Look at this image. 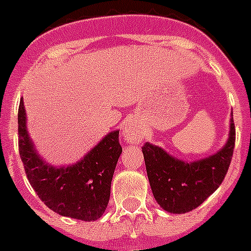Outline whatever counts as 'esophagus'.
I'll list each match as a JSON object with an SVG mask.
<instances>
[{
  "mask_svg": "<svg viewBox=\"0 0 251 251\" xmlns=\"http://www.w3.org/2000/svg\"><path fill=\"white\" fill-rule=\"evenodd\" d=\"M122 134H124V137H125V139L127 142H135V141L138 139V131L135 130V127H134V125L131 122H126Z\"/></svg>",
  "mask_w": 251,
  "mask_h": 251,
  "instance_id": "esophagus-1",
  "label": "esophagus"
}]
</instances>
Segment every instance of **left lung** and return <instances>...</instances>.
Segmentation results:
<instances>
[{"label":"left lung","mask_w":251,"mask_h":251,"mask_svg":"<svg viewBox=\"0 0 251 251\" xmlns=\"http://www.w3.org/2000/svg\"><path fill=\"white\" fill-rule=\"evenodd\" d=\"M236 142L234 121L230 118L229 139L224 149L205 159L187 163L160 147L145 143L143 158L151 191L162 208L171 213H187L198 208L219 188L230 166Z\"/></svg>","instance_id":"8db88e82"}]
</instances>
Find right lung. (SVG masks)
I'll use <instances>...</instances> for the list:
<instances>
[{"instance_id":"1","label":"right lung","mask_w":251,"mask_h":251,"mask_svg":"<svg viewBox=\"0 0 251 251\" xmlns=\"http://www.w3.org/2000/svg\"><path fill=\"white\" fill-rule=\"evenodd\" d=\"M120 131H112L84 159L52 167L36 154L26 129L24 101L18 108V149L30 184L50 209L71 219L95 221L106 209L114 168L121 155Z\"/></svg>"}]
</instances>
